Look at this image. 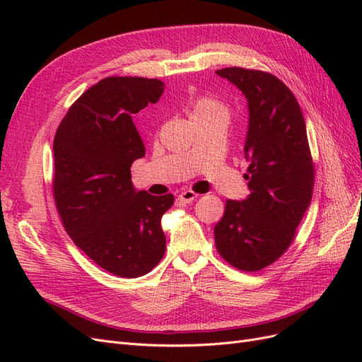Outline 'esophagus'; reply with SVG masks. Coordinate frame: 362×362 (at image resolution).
Instances as JSON below:
<instances>
[{"instance_id": "1", "label": "esophagus", "mask_w": 362, "mask_h": 362, "mask_svg": "<svg viewBox=\"0 0 362 362\" xmlns=\"http://www.w3.org/2000/svg\"><path fill=\"white\" fill-rule=\"evenodd\" d=\"M196 198H198V194H196V193L192 192V190H184V192H181V193L178 194V201H180L181 204H190V202L194 201Z\"/></svg>"}]
</instances>
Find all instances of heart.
Wrapping results in <instances>:
<instances>
[{
    "instance_id": "obj_1",
    "label": "heart",
    "mask_w": 362,
    "mask_h": 362,
    "mask_svg": "<svg viewBox=\"0 0 362 362\" xmlns=\"http://www.w3.org/2000/svg\"><path fill=\"white\" fill-rule=\"evenodd\" d=\"M187 108H189V115L193 120L208 115H213V113H226L225 105L221 101H217L208 95L192 96L189 100Z\"/></svg>"
}]
</instances>
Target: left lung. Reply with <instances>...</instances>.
<instances>
[{
  "instance_id": "left-lung-1",
  "label": "left lung",
  "mask_w": 362,
  "mask_h": 362,
  "mask_svg": "<svg viewBox=\"0 0 362 362\" xmlns=\"http://www.w3.org/2000/svg\"><path fill=\"white\" fill-rule=\"evenodd\" d=\"M247 98L245 173L250 194L228 199L214 226L216 249L233 267L258 272L293 243L314 189V163L298 100L275 75L258 69L216 71Z\"/></svg>"
}]
</instances>
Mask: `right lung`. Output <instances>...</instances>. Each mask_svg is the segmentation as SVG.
Here are the masks:
<instances>
[{
  "instance_id": "1",
  "label": "right lung",
  "mask_w": 362,
  "mask_h": 362,
  "mask_svg": "<svg viewBox=\"0 0 362 362\" xmlns=\"http://www.w3.org/2000/svg\"><path fill=\"white\" fill-rule=\"evenodd\" d=\"M164 84L107 76L87 89L54 137L52 194L68 235L95 264L120 278L146 275L161 261V216L173 194L136 192L131 164L145 145L131 115L156 104Z\"/></svg>"
}]
</instances>
